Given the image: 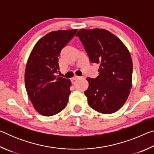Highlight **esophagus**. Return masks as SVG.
<instances>
[{
  "label": "esophagus",
  "mask_w": 154,
  "mask_h": 154,
  "mask_svg": "<svg viewBox=\"0 0 154 154\" xmlns=\"http://www.w3.org/2000/svg\"><path fill=\"white\" fill-rule=\"evenodd\" d=\"M79 77H78V76H74L72 78V80H77V79H79Z\"/></svg>",
  "instance_id": "34e87169"
}]
</instances>
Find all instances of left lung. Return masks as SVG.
Here are the masks:
<instances>
[{"label": "left lung", "mask_w": 154, "mask_h": 154, "mask_svg": "<svg viewBox=\"0 0 154 154\" xmlns=\"http://www.w3.org/2000/svg\"><path fill=\"white\" fill-rule=\"evenodd\" d=\"M76 36L90 61L100 64L98 77L87 78L89 86L84 94L88 105L100 113L118 111L126 103L132 85V62L128 49L105 29H81Z\"/></svg>", "instance_id": "obj_1"}]
</instances>
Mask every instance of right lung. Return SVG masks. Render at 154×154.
<instances>
[{"mask_svg":"<svg viewBox=\"0 0 154 154\" xmlns=\"http://www.w3.org/2000/svg\"><path fill=\"white\" fill-rule=\"evenodd\" d=\"M77 29L52 31L34 46L25 70V86L34 108L44 116H51L67 105L71 82L56 76L58 57Z\"/></svg>","mask_w":154,"mask_h":154,"instance_id":"obj_1","label":"right lung"}]
</instances>
